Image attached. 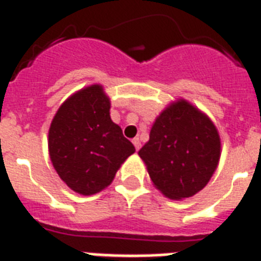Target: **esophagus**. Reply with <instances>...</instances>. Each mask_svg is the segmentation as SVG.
Segmentation results:
<instances>
[{"mask_svg":"<svg viewBox=\"0 0 261 261\" xmlns=\"http://www.w3.org/2000/svg\"><path fill=\"white\" fill-rule=\"evenodd\" d=\"M132 142H133V145H135V147H136V150H140V147H141V141H140V138L138 137H136V138H133L132 140Z\"/></svg>","mask_w":261,"mask_h":261,"instance_id":"1","label":"esophagus"}]
</instances>
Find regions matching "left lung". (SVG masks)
I'll use <instances>...</instances> for the list:
<instances>
[{"label":"left lung","instance_id":"obj_1","mask_svg":"<svg viewBox=\"0 0 261 261\" xmlns=\"http://www.w3.org/2000/svg\"><path fill=\"white\" fill-rule=\"evenodd\" d=\"M138 155L166 197L186 199L200 192L216 171L220 135L206 115L179 99L156 117Z\"/></svg>","mask_w":261,"mask_h":261}]
</instances>
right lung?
<instances>
[{"instance_id": "obj_1", "label": "right lung", "mask_w": 261, "mask_h": 261, "mask_svg": "<svg viewBox=\"0 0 261 261\" xmlns=\"http://www.w3.org/2000/svg\"><path fill=\"white\" fill-rule=\"evenodd\" d=\"M110 98L100 85L80 90L60 106L48 133V149L59 176L74 192L95 195L114 180L136 151L110 116Z\"/></svg>"}]
</instances>
